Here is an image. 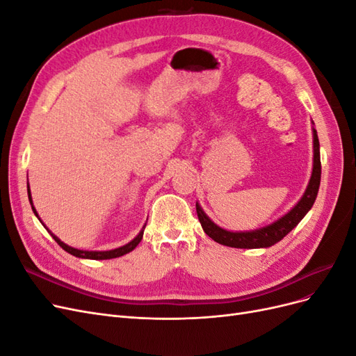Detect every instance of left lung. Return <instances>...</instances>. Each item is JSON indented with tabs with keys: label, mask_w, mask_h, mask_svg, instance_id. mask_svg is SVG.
I'll return each mask as SVG.
<instances>
[{
	"label": "left lung",
	"mask_w": 356,
	"mask_h": 356,
	"mask_svg": "<svg viewBox=\"0 0 356 356\" xmlns=\"http://www.w3.org/2000/svg\"><path fill=\"white\" fill-rule=\"evenodd\" d=\"M321 184V156H319V139L316 131L314 129V169H312V177L309 186L305 191L303 197L296 207L291 209L284 217L276 220L275 222L266 225V227L251 230V232H229L218 227L217 224L212 222L207 213L203 212L200 204L196 203L197 217L202 224L203 232L207 233L211 239L225 246L232 248H268L276 242L282 241L285 236L293 230L296 225L305 218V215L314 207L318 196V190Z\"/></svg>",
	"instance_id": "left-lung-1"
}]
</instances>
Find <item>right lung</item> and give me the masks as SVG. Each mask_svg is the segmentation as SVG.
<instances>
[{
  "instance_id": "add662e5",
  "label": "right lung",
  "mask_w": 356,
  "mask_h": 356,
  "mask_svg": "<svg viewBox=\"0 0 356 356\" xmlns=\"http://www.w3.org/2000/svg\"><path fill=\"white\" fill-rule=\"evenodd\" d=\"M28 197H29V203H31V207H32V211H34V213L37 215V218H38V213H37V211H35V208H34V204H32V197H31V190H29V186H28ZM40 220V218H38ZM41 221V220H40ZM42 222V221H41ZM44 225V224H42ZM46 227V225H44ZM144 229H145V225L143 227V230L139 232V234L136 236V238L134 239V241H131L129 243H126L124 246H120V248H115V250H111V251H83V250H75V248H72V246H68L67 243H63L59 238H56L55 234H53L51 232H49L50 234H51V238L56 241V243L62 248V250H65L68 254H71V255H74V257H79V258H89V260H110V258H117V257H122V255H124V254H127V252H131V251H134L135 248L138 246V243L141 242V239H143V234H144Z\"/></svg>"
}]
</instances>
